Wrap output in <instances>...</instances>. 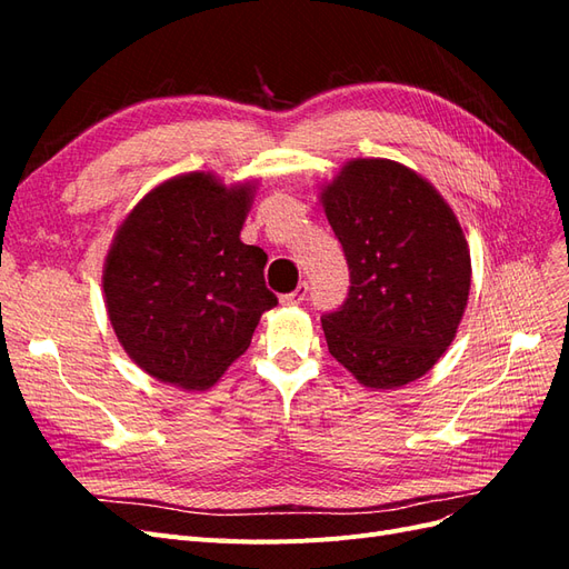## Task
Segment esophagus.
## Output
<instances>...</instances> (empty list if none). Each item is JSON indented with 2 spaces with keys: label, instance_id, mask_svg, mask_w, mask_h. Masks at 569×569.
<instances>
[{
  "label": "esophagus",
  "instance_id": "esophagus-1",
  "mask_svg": "<svg viewBox=\"0 0 569 569\" xmlns=\"http://www.w3.org/2000/svg\"><path fill=\"white\" fill-rule=\"evenodd\" d=\"M306 297H308V284L301 282L295 291H289V295H282L280 301H282L284 306H297V303H301Z\"/></svg>",
  "mask_w": 569,
  "mask_h": 569
}]
</instances>
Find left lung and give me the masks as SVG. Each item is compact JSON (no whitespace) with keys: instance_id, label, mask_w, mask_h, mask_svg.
Here are the masks:
<instances>
[{"instance_id":"1","label":"left lung","mask_w":569,"mask_h":569,"mask_svg":"<svg viewBox=\"0 0 569 569\" xmlns=\"http://www.w3.org/2000/svg\"><path fill=\"white\" fill-rule=\"evenodd\" d=\"M351 287L325 313L327 349L370 389L418 380L456 337L470 249L437 189L387 159H356L322 189Z\"/></svg>"}]
</instances>
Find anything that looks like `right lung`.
I'll use <instances>...</instances> for the list:
<instances>
[{
  "mask_svg": "<svg viewBox=\"0 0 569 569\" xmlns=\"http://www.w3.org/2000/svg\"><path fill=\"white\" fill-rule=\"evenodd\" d=\"M251 192L187 173L151 189L116 232L104 268L109 320L126 353L161 382L211 387L278 306L266 251L239 239Z\"/></svg>",
  "mask_w": 569,
  "mask_h": 569,
  "instance_id": "1",
  "label": "right lung"
}]
</instances>
